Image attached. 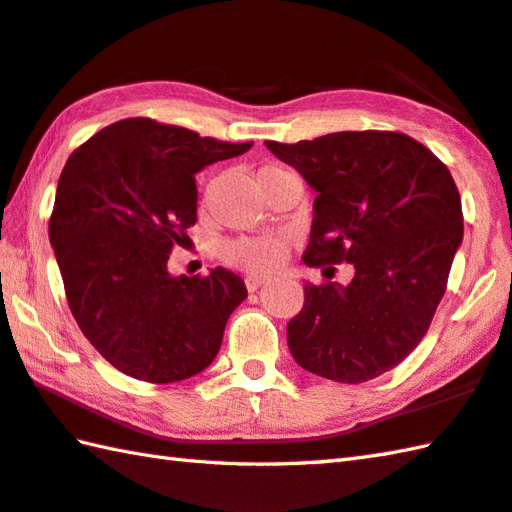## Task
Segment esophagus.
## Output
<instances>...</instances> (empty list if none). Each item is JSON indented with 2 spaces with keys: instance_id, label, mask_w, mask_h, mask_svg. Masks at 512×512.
<instances>
[{
  "instance_id": "esophagus-1",
  "label": "esophagus",
  "mask_w": 512,
  "mask_h": 512,
  "mask_svg": "<svg viewBox=\"0 0 512 512\" xmlns=\"http://www.w3.org/2000/svg\"><path fill=\"white\" fill-rule=\"evenodd\" d=\"M264 284H266V279L259 277V275H248V277H246V286H248L250 293H255V290L262 288Z\"/></svg>"
}]
</instances>
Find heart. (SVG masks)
<instances>
[{"mask_svg":"<svg viewBox=\"0 0 512 512\" xmlns=\"http://www.w3.org/2000/svg\"><path fill=\"white\" fill-rule=\"evenodd\" d=\"M284 170L286 168H282V166L268 164L264 168H259L257 179L264 175L284 173ZM284 253H286L284 239L270 237V235L239 237V239H235V242L226 244V248H224V255L228 262H233L246 270H253V273H270V270H275L279 264H282Z\"/></svg>","mask_w":512,"mask_h":512,"instance_id":"heart-1","label":"heart"}]
</instances>
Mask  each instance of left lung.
<instances>
[{"instance_id":"1","label":"left lung","mask_w":512,"mask_h":512,"mask_svg":"<svg viewBox=\"0 0 512 512\" xmlns=\"http://www.w3.org/2000/svg\"><path fill=\"white\" fill-rule=\"evenodd\" d=\"M317 190L306 266L353 264L348 286L306 284L288 322L295 362L342 384L402 364L428 333L464 237L462 199L442 159L395 130L266 142Z\"/></svg>"}]
</instances>
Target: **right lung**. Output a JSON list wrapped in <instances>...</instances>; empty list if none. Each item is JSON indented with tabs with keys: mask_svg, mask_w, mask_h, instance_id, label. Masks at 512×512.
<instances>
[{
	"mask_svg": "<svg viewBox=\"0 0 512 512\" xmlns=\"http://www.w3.org/2000/svg\"><path fill=\"white\" fill-rule=\"evenodd\" d=\"M250 146L128 117L68 157L48 237L77 326L124 375L182 382L219 353L244 279L226 268L173 277L166 262L197 222L195 173Z\"/></svg>",
	"mask_w": 512,
	"mask_h": 512,
	"instance_id": "right-lung-1",
	"label": "right lung"
}]
</instances>
